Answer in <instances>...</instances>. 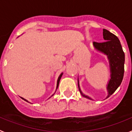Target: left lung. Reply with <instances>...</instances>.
<instances>
[{
  "mask_svg": "<svg viewBox=\"0 0 132 132\" xmlns=\"http://www.w3.org/2000/svg\"><path fill=\"white\" fill-rule=\"evenodd\" d=\"M103 38L106 42L103 43L93 42V46L97 52L106 55L109 62L110 78L106 85L108 94L106 98H107L111 96L121 85L124 73L125 55L117 36L110 32L108 30L103 29ZM78 87L82 96L93 100V98L85 95L81 91L79 78Z\"/></svg>",
  "mask_w": 132,
  "mask_h": 132,
  "instance_id": "1",
  "label": "left lung"
}]
</instances>
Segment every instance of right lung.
I'll use <instances>...</instances> for the list:
<instances>
[{"label": "right lung", "mask_w": 132, "mask_h": 132, "mask_svg": "<svg viewBox=\"0 0 132 132\" xmlns=\"http://www.w3.org/2000/svg\"><path fill=\"white\" fill-rule=\"evenodd\" d=\"M62 75H63V73H61L60 74V75H59V77H58V79H57V87H56V90H55V92H56V90H57V88H58V86H59V81H60V79H61V77H62ZM55 94V93H54ZM53 95H52V96H53ZM23 99V100H24V101H26V102H28V101H27V100H26L25 98H22V97H21Z\"/></svg>", "instance_id": "right-lung-1"}]
</instances>
